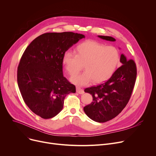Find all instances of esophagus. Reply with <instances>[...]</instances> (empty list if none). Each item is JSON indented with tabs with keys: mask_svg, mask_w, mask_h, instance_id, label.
<instances>
[{
	"mask_svg": "<svg viewBox=\"0 0 156 156\" xmlns=\"http://www.w3.org/2000/svg\"><path fill=\"white\" fill-rule=\"evenodd\" d=\"M76 92L78 93L79 94H84V90L83 89H81L80 87L76 88Z\"/></svg>",
	"mask_w": 156,
	"mask_h": 156,
	"instance_id": "34e87169",
	"label": "esophagus"
}]
</instances>
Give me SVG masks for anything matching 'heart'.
<instances>
[{"instance_id": "obj_1", "label": "heart", "mask_w": 156, "mask_h": 156, "mask_svg": "<svg viewBox=\"0 0 156 156\" xmlns=\"http://www.w3.org/2000/svg\"><path fill=\"white\" fill-rule=\"evenodd\" d=\"M75 53L65 52L62 64L71 76L76 75L83 65L85 71L71 79V82L78 86L87 85L92 80L94 83L108 80L115 72L120 59L116 47L105 46L92 40L79 44L75 48Z\"/></svg>"}]
</instances>
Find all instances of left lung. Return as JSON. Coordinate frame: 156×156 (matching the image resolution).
<instances>
[{
    "mask_svg": "<svg viewBox=\"0 0 156 156\" xmlns=\"http://www.w3.org/2000/svg\"><path fill=\"white\" fill-rule=\"evenodd\" d=\"M98 37L110 42L116 40L109 36ZM120 62L122 66L108 81L85 89V92L92 95L93 102L84 107L83 110L94 121L104 122L115 118L130 99L136 77V64L132 59L128 61L123 54L121 55Z\"/></svg>",
    "mask_w": 156,
    "mask_h": 156,
    "instance_id": "8db88e82",
    "label": "left lung"
}]
</instances>
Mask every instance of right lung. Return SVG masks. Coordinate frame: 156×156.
I'll list each match as a JSON object with an SVG mask.
<instances>
[{
  "label": "right lung",
  "instance_id": "1",
  "mask_svg": "<svg viewBox=\"0 0 156 156\" xmlns=\"http://www.w3.org/2000/svg\"><path fill=\"white\" fill-rule=\"evenodd\" d=\"M85 35L73 32L47 33L37 37L24 52L18 68V84L30 110L44 119L55 116L65 97L75 93L62 74L64 53Z\"/></svg>",
  "mask_w": 156,
  "mask_h": 156
}]
</instances>
